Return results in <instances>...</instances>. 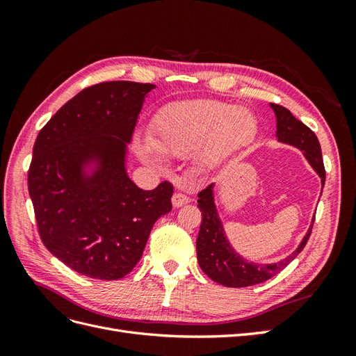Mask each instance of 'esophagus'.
I'll return each instance as SVG.
<instances>
[{"instance_id": "34e87169", "label": "esophagus", "mask_w": 356, "mask_h": 356, "mask_svg": "<svg viewBox=\"0 0 356 356\" xmlns=\"http://www.w3.org/2000/svg\"><path fill=\"white\" fill-rule=\"evenodd\" d=\"M188 202H190V199L187 195H184V193L177 191V193H174V196H172V204H174L175 208H179V207H182V204H186Z\"/></svg>"}]
</instances>
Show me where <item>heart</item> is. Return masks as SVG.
<instances>
[{
	"mask_svg": "<svg viewBox=\"0 0 356 356\" xmlns=\"http://www.w3.org/2000/svg\"><path fill=\"white\" fill-rule=\"evenodd\" d=\"M257 131V117L246 106L217 99L178 102L154 117L152 141L139 143L138 152L148 163H159L157 152L184 157L197 149V163L209 168L251 144Z\"/></svg>",
	"mask_w": 356,
	"mask_h": 356,
	"instance_id": "obj_1",
	"label": "heart"
}]
</instances>
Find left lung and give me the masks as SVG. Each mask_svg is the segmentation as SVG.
Returning <instances> with one entry per match:
<instances>
[{"label":"left lung","instance_id":"1","mask_svg":"<svg viewBox=\"0 0 356 356\" xmlns=\"http://www.w3.org/2000/svg\"><path fill=\"white\" fill-rule=\"evenodd\" d=\"M270 106L276 115L277 141L301 149L310 166L321 177L322 186H324L325 168L324 161H322V152L316 135L303 122L297 120L285 106L277 104H270ZM197 196V208L202 212V224L196 241L199 266L204 275H208L212 281L229 288H243L261 284L284 270L303 251L310 238L312 227H314L315 217L297 250L284 260L273 264L250 263L234 252L227 238H225L213 200V184H209L207 188L202 190Z\"/></svg>","mask_w":356,"mask_h":356}]
</instances>
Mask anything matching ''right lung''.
<instances>
[{
	"label": "right lung",
	"mask_w": 356,
	"mask_h": 356,
	"mask_svg": "<svg viewBox=\"0 0 356 356\" xmlns=\"http://www.w3.org/2000/svg\"><path fill=\"white\" fill-rule=\"evenodd\" d=\"M154 88L135 81L86 88L35 139L28 190L40 238L80 275L115 281L132 272L154 222L172 209L169 181L143 190L126 172L127 144Z\"/></svg>",
	"instance_id": "1"
}]
</instances>
